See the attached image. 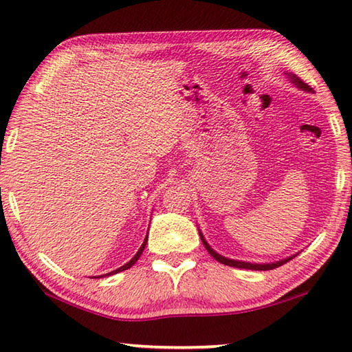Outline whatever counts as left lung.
Returning a JSON list of instances; mask_svg holds the SVG:
<instances>
[{
    "instance_id": "1",
    "label": "left lung",
    "mask_w": 352,
    "mask_h": 352,
    "mask_svg": "<svg viewBox=\"0 0 352 352\" xmlns=\"http://www.w3.org/2000/svg\"><path fill=\"white\" fill-rule=\"evenodd\" d=\"M284 76L287 77V79L290 80V83H294V85L298 88V90H302V91H307V93H312V88L306 85L305 82H302L300 77H296L294 73H287L285 71ZM199 234H200V239L201 242H204L205 248L208 250V253H210L214 259L219 261L220 264H225V265H230V267H237V269H248V270H272V269H276V267L285 264V262H289L290 259H294L295 256L298 254H292V256H287V258L284 259H279V261H273V262H261V264H258V262H247V261H237V259H230V258H225V256L219 254L216 250H214L210 243L206 242L204 233H201L200 228H199Z\"/></svg>"
}]
</instances>
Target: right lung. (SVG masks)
Listing matches in <instances>:
<instances>
[{"label":"right lung","instance_id":"1","mask_svg":"<svg viewBox=\"0 0 352 352\" xmlns=\"http://www.w3.org/2000/svg\"><path fill=\"white\" fill-rule=\"evenodd\" d=\"M147 231H148V230H147ZM147 236H148V233H147ZM147 236L144 237V242H142V243H141V247H140V250H138V252H136V254L133 256V258H132V259H130V261L127 262V264H124L122 267H119V269H116V270H113V272H110V273H105V275H107V276H110V275H115V273H118V272H124V270H127V269H130V267H132V265L135 264V262L140 259V256L142 254V252H144V248H146V243H147ZM105 275H100V276H105ZM93 278H96V276H93ZM98 278H99V276H98Z\"/></svg>","mask_w":352,"mask_h":352}]
</instances>
